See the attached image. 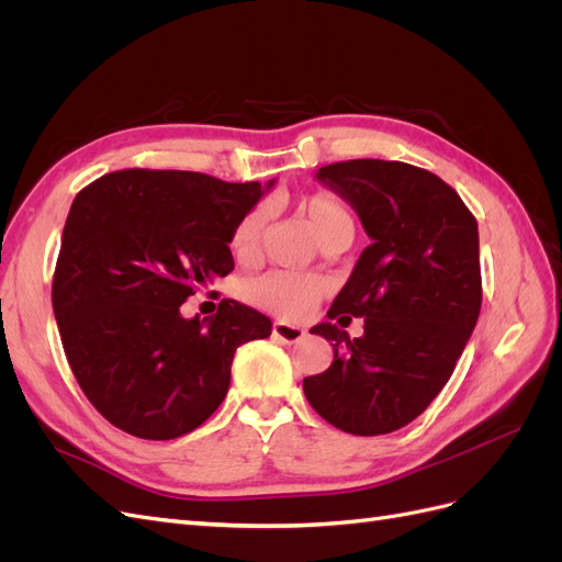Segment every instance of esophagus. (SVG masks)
Listing matches in <instances>:
<instances>
[{"label": "esophagus", "mask_w": 562, "mask_h": 562, "mask_svg": "<svg viewBox=\"0 0 562 562\" xmlns=\"http://www.w3.org/2000/svg\"><path fill=\"white\" fill-rule=\"evenodd\" d=\"M271 333H274V337L281 339V342H285V345H295V342H300L304 335H307V333H304V328L291 326V323H285V321H277L274 328H271Z\"/></svg>", "instance_id": "esophagus-1"}]
</instances>
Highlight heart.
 <instances>
[{"label": "heart", "instance_id": "1", "mask_svg": "<svg viewBox=\"0 0 562 562\" xmlns=\"http://www.w3.org/2000/svg\"><path fill=\"white\" fill-rule=\"evenodd\" d=\"M297 211L314 229L321 246L330 241H351L356 232L353 213L345 201H339L330 192L307 194L297 201ZM265 227V211H248L239 225L234 227L229 248L236 258H250L258 250ZM246 297L255 307L267 310L285 318H300L314 310V304L326 293V281L312 274H295V271H269V274L255 277L244 288Z\"/></svg>", "mask_w": 562, "mask_h": 562}]
</instances>
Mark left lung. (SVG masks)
<instances>
[{"mask_svg": "<svg viewBox=\"0 0 562 562\" xmlns=\"http://www.w3.org/2000/svg\"><path fill=\"white\" fill-rule=\"evenodd\" d=\"M316 180L359 213L370 236L328 318L367 323L353 340L328 321L312 328L335 356L326 372L304 378V396L347 434H391L448 384L479 321V223L450 184L403 161H339L318 168Z\"/></svg>", "mask_w": 562, "mask_h": 562, "instance_id": "obj_1", "label": "left lung"}]
</instances>
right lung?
<instances>
[{"label": "right lung", "instance_id": "obj_1", "mask_svg": "<svg viewBox=\"0 0 562 562\" xmlns=\"http://www.w3.org/2000/svg\"><path fill=\"white\" fill-rule=\"evenodd\" d=\"M271 184L126 168L75 196L50 300L67 363L116 429L147 440L194 431L225 401L236 349L271 335V321L236 300L209 318L180 312L234 269L232 232Z\"/></svg>", "mask_w": 562, "mask_h": 562}]
</instances>
